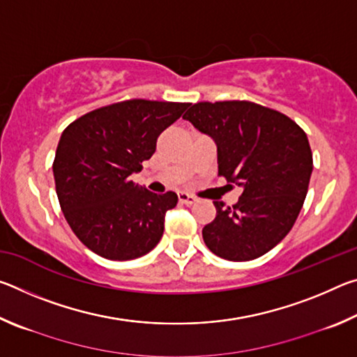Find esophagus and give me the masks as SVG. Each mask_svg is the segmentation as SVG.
I'll return each instance as SVG.
<instances>
[{
    "label": "esophagus",
    "mask_w": 357,
    "mask_h": 357,
    "mask_svg": "<svg viewBox=\"0 0 357 357\" xmlns=\"http://www.w3.org/2000/svg\"><path fill=\"white\" fill-rule=\"evenodd\" d=\"M178 197H179V202L184 203V204H193V203L197 202V197H193V195H190V193H187V192H179Z\"/></svg>",
    "instance_id": "obj_1"
}]
</instances>
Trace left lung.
<instances>
[{
	"mask_svg": "<svg viewBox=\"0 0 357 357\" xmlns=\"http://www.w3.org/2000/svg\"><path fill=\"white\" fill-rule=\"evenodd\" d=\"M183 118L215 142L219 176L243 187L233 206L214 202L204 244L228 261L268 253L293 228L309 190L313 159L305 132L287 114L249 100L198 102Z\"/></svg>",
	"mask_w": 357,
	"mask_h": 357,
	"instance_id": "1",
	"label": "left lung"
}]
</instances>
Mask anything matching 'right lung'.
Wrapping results in <instances>:
<instances>
[{
	"label": "right lung",
	"instance_id": "obj_1",
	"mask_svg": "<svg viewBox=\"0 0 357 357\" xmlns=\"http://www.w3.org/2000/svg\"><path fill=\"white\" fill-rule=\"evenodd\" d=\"M190 104L130 99L96 108L64 129L53 176L72 231L98 255L128 261L146 255L164 234L174 192L153 193L130 181L151 159L157 138Z\"/></svg>",
	"mask_w": 357,
	"mask_h": 357
}]
</instances>
